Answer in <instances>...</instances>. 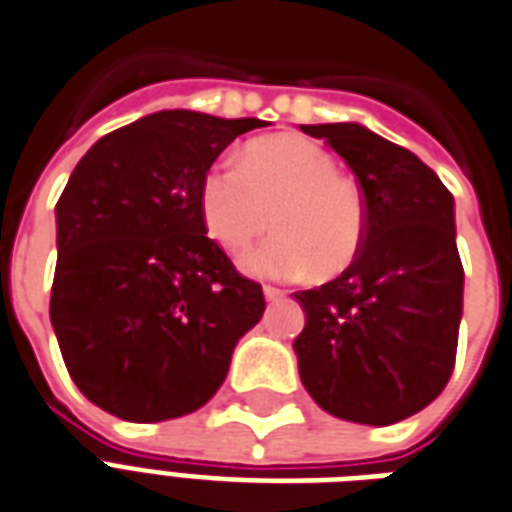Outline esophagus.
<instances>
[{"mask_svg": "<svg viewBox=\"0 0 512 512\" xmlns=\"http://www.w3.org/2000/svg\"><path fill=\"white\" fill-rule=\"evenodd\" d=\"M264 297H267V302H281L286 294L281 289H275V286H264Z\"/></svg>", "mask_w": 512, "mask_h": 512, "instance_id": "34e87169", "label": "esophagus"}]
</instances>
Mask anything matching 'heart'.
Segmentation results:
<instances>
[{"instance_id":"obj_1","label":"heart","mask_w":512,"mask_h":512,"mask_svg":"<svg viewBox=\"0 0 512 512\" xmlns=\"http://www.w3.org/2000/svg\"><path fill=\"white\" fill-rule=\"evenodd\" d=\"M201 220L223 251L240 259L275 226V237L248 259L259 278H333L352 267L368 231V207L335 158L311 138L251 141L237 163H220L201 185Z\"/></svg>"}]
</instances>
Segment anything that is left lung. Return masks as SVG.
Instances as JSON below:
<instances>
[{
    "instance_id": "1",
    "label": "left lung",
    "mask_w": 512,
    "mask_h": 512,
    "mask_svg": "<svg viewBox=\"0 0 512 512\" xmlns=\"http://www.w3.org/2000/svg\"><path fill=\"white\" fill-rule=\"evenodd\" d=\"M357 177L368 231L352 267L294 294L300 379L324 412L365 425L412 417L455 368L464 267L453 196L412 152L360 125H302Z\"/></svg>"
}]
</instances>
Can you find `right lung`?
Masks as SVG:
<instances>
[{
    "mask_svg": "<svg viewBox=\"0 0 512 512\" xmlns=\"http://www.w3.org/2000/svg\"><path fill=\"white\" fill-rule=\"evenodd\" d=\"M261 119L160 111L108 133L57 201L51 324L67 374L130 423L201 409L264 292L201 220V185L223 149Z\"/></svg>",
    "mask_w": 512,
    "mask_h": 512,
    "instance_id": "obj_1",
    "label": "right lung"
}]
</instances>
